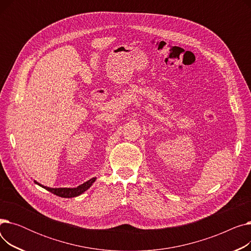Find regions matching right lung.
<instances>
[{"instance_id":"obj_1","label":"right lung","mask_w":251,"mask_h":251,"mask_svg":"<svg viewBox=\"0 0 251 251\" xmlns=\"http://www.w3.org/2000/svg\"><path fill=\"white\" fill-rule=\"evenodd\" d=\"M96 181V178H92L90 180H88L87 182L81 184V185H79L78 187L76 188H50V187H46L44 185H41V184L37 183L36 181H34L35 183H37L39 186L44 187L45 189H47L48 191L54 193L58 196H61V197H66V199H69V197H75V196H78L80 195L81 193H83L84 191H86L91 185L92 183H94Z\"/></svg>"}]
</instances>
